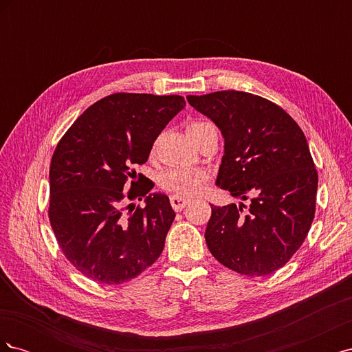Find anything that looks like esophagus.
Instances as JSON below:
<instances>
[{"label": "esophagus", "instance_id": "obj_1", "mask_svg": "<svg viewBox=\"0 0 352 352\" xmlns=\"http://www.w3.org/2000/svg\"><path fill=\"white\" fill-rule=\"evenodd\" d=\"M170 202H172V207L175 211H182L189 204V199L173 195L172 198H170Z\"/></svg>", "mask_w": 352, "mask_h": 352}]
</instances>
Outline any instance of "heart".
I'll list each match as a JSON object with an SVG mask.
<instances>
[{
  "label": "heart",
  "mask_w": 352,
  "mask_h": 352,
  "mask_svg": "<svg viewBox=\"0 0 352 352\" xmlns=\"http://www.w3.org/2000/svg\"><path fill=\"white\" fill-rule=\"evenodd\" d=\"M211 124L204 120H194L188 123L186 131L189 136H194L199 132L202 127ZM207 175L206 172L198 168H173L170 172L164 173L162 177V186L168 190V192L175 194L176 197H192L206 184Z\"/></svg>",
  "instance_id": "obj_1"
}]
</instances>
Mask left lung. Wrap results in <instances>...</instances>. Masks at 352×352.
Wrapping results in <instances>:
<instances>
[{"mask_svg":"<svg viewBox=\"0 0 352 352\" xmlns=\"http://www.w3.org/2000/svg\"><path fill=\"white\" fill-rule=\"evenodd\" d=\"M186 98L225 138L216 185L248 199V206H211L207 247L233 272L272 274L301 247L314 219L318 176L304 132L258 95L219 91Z\"/></svg>","mask_w":352,"mask_h":352,"instance_id":"left-lung-1","label":"left lung"}]
</instances>
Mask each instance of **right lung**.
<instances>
[{"label": "right lung", "instance_id": "obj_1", "mask_svg": "<svg viewBox=\"0 0 352 352\" xmlns=\"http://www.w3.org/2000/svg\"><path fill=\"white\" fill-rule=\"evenodd\" d=\"M185 104L180 95L113 94L85 110L57 144L48 217L63 254L87 278L120 285L162 254L176 214L167 195L148 194L154 184L136 182L133 167L146 162ZM138 196L146 207L123 213L121 199Z\"/></svg>", "mask_w": 352, "mask_h": 352}]
</instances>
